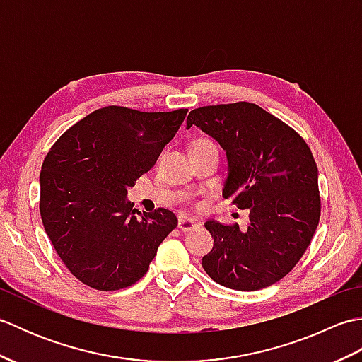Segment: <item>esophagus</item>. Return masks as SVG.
<instances>
[{"mask_svg": "<svg viewBox=\"0 0 362 362\" xmlns=\"http://www.w3.org/2000/svg\"><path fill=\"white\" fill-rule=\"evenodd\" d=\"M196 226L197 224H196L194 221H191V219H188L185 216H180L179 218V228L182 230V232H188V230H193Z\"/></svg>", "mask_w": 362, "mask_h": 362, "instance_id": "esophagus-1", "label": "esophagus"}]
</instances>
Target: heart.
Masks as SVG:
<instances>
[{"label":"heart","mask_w":362,"mask_h":362,"mask_svg":"<svg viewBox=\"0 0 362 362\" xmlns=\"http://www.w3.org/2000/svg\"><path fill=\"white\" fill-rule=\"evenodd\" d=\"M199 144H213V143L209 141V140H205V138H202V140H197V141L193 143V146H199Z\"/></svg>","instance_id":"1"}]
</instances>
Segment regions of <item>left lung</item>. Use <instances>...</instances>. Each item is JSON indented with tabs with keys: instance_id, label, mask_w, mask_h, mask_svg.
Here are the masks:
<instances>
[{
	"instance_id": "left-lung-1",
	"label": "left lung",
	"mask_w": 362,
	"mask_h": 362,
	"mask_svg": "<svg viewBox=\"0 0 362 362\" xmlns=\"http://www.w3.org/2000/svg\"><path fill=\"white\" fill-rule=\"evenodd\" d=\"M197 126L227 156L222 196L249 210V226L206 221L213 249L202 267L216 283L258 291L283 279L305 250L320 218L319 171L296 130L257 104L235 103L191 110Z\"/></svg>"
}]
</instances>
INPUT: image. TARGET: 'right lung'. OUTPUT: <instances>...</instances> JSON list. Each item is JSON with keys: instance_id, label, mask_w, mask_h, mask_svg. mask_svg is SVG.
Masks as SVG:
<instances>
[{"instance_id": "1", "label": "right lung", "mask_w": 362, "mask_h": 362, "mask_svg": "<svg viewBox=\"0 0 362 362\" xmlns=\"http://www.w3.org/2000/svg\"><path fill=\"white\" fill-rule=\"evenodd\" d=\"M187 112L104 107L68 129L46 156L40 173L45 232L87 286L117 291L136 283L177 227L173 211L135 214L126 196L156 165Z\"/></svg>"}]
</instances>
